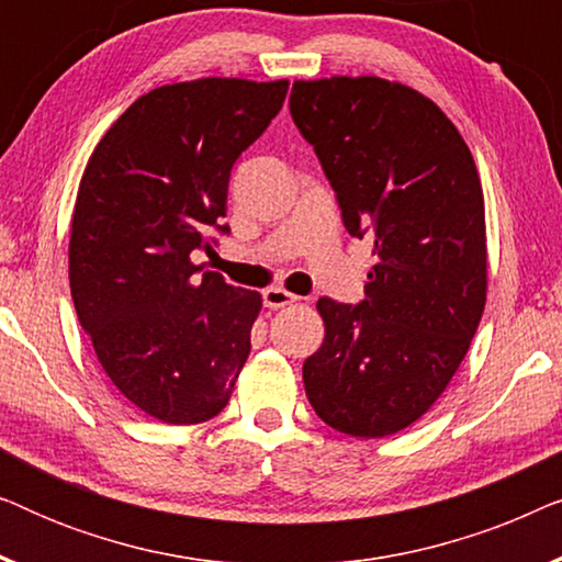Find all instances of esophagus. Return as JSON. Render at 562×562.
Masks as SVG:
<instances>
[{"label":"esophagus","instance_id":"esophagus-1","mask_svg":"<svg viewBox=\"0 0 562 562\" xmlns=\"http://www.w3.org/2000/svg\"><path fill=\"white\" fill-rule=\"evenodd\" d=\"M296 299H299V296L289 294L286 289H279V286H273V289H266V291H263V304L268 306V310H283V306L294 304Z\"/></svg>","mask_w":562,"mask_h":562}]
</instances>
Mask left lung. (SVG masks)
I'll return each mask as SVG.
<instances>
[{
  "label": "left lung",
  "mask_w": 562,
  "mask_h": 562,
  "mask_svg": "<svg viewBox=\"0 0 562 562\" xmlns=\"http://www.w3.org/2000/svg\"><path fill=\"white\" fill-rule=\"evenodd\" d=\"M289 106L345 229L375 256L363 302H317L325 340L304 360L306 398L337 432H402L456 375L486 306L479 171L440 106L404 83L294 81Z\"/></svg>",
  "instance_id": "8db88e82"
}]
</instances>
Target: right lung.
<instances>
[{"label": "right lung", "instance_id": "obj_1", "mask_svg": "<svg viewBox=\"0 0 562 562\" xmlns=\"http://www.w3.org/2000/svg\"><path fill=\"white\" fill-rule=\"evenodd\" d=\"M289 81L153 89L106 130L76 194L68 279L114 389L166 425L225 409L263 299L191 263L227 235L229 171L281 112Z\"/></svg>", "mask_w": 562, "mask_h": 562}]
</instances>
